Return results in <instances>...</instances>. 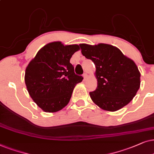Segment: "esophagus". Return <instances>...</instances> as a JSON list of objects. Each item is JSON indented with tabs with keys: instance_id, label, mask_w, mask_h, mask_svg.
Segmentation results:
<instances>
[{
	"instance_id": "esophagus-1",
	"label": "esophagus",
	"mask_w": 154,
	"mask_h": 154,
	"mask_svg": "<svg viewBox=\"0 0 154 154\" xmlns=\"http://www.w3.org/2000/svg\"><path fill=\"white\" fill-rule=\"evenodd\" d=\"M83 77H84V78H85V79H86L87 78L88 75H87V73H85V74H84V75H83Z\"/></svg>"
}]
</instances>
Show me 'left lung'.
Listing matches in <instances>:
<instances>
[{"label":"left lung","instance_id":"obj_1","mask_svg":"<svg viewBox=\"0 0 154 154\" xmlns=\"http://www.w3.org/2000/svg\"><path fill=\"white\" fill-rule=\"evenodd\" d=\"M85 58L96 65L98 86L89 93L102 109L116 111L128 105L140 87V72L134 61L120 49L106 44H79Z\"/></svg>","mask_w":154,"mask_h":154}]
</instances>
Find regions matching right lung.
I'll return each mask as SVG.
<instances>
[{
    "mask_svg": "<svg viewBox=\"0 0 154 154\" xmlns=\"http://www.w3.org/2000/svg\"><path fill=\"white\" fill-rule=\"evenodd\" d=\"M78 45L49 43L41 48L26 67L24 81L34 101L43 110L53 112L67 106L82 76L76 75L69 63Z\"/></svg>",
    "mask_w": 154,
    "mask_h": 154,
    "instance_id": "right-lung-1",
    "label": "right lung"
}]
</instances>
